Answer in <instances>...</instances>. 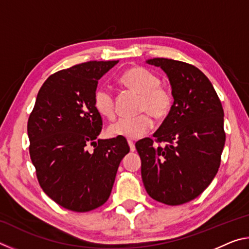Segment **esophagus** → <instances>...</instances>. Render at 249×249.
<instances>
[{"label": "esophagus", "mask_w": 249, "mask_h": 249, "mask_svg": "<svg viewBox=\"0 0 249 249\" xmlns=\"http://www.w3.org/2000/svg\"><path fill=\"white\" fill-rule=\"evenodd\" d=\"M128 145H129L130 151H135V142L132 140H128Z\"/></svg>", "instance_id": "1"}]
</instances>
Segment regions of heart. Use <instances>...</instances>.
<instances>
[{
    "instance_id": "b5f03b06",
    "label": "heart",
    "mask_w": 249,
    "mask_h": 249,
    "mask_svg": "<svg viewBox=\"0 0 249 249\" xmlns=\"http://www.w3.org/2000/svg\"><path fill=\"white\" fill-rule=\"evenodd\" d=\"M121 82L141 94L140 111L145 112L136 117H123L108 126L111 136H122L130 140L142 137L154 126L153 117L163 120L169 115L174 105V95L166 87L159 86L160 79L142 67H134L121 77ZM94 107L101 115L113 119L115 114L114 98L111 89L101 86L93 95Z\"/></svg>"
}]
</instances>
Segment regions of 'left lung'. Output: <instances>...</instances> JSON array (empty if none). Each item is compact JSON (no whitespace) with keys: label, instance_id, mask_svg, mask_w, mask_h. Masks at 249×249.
Here are the masks:
<instances>
[{"label":"left lung","instance_id":"obj_1","mask_svg":"<svg viewBox=\"0 0 249 249\" xmlns=\"http://www.w3.org/2000/svg\"><path fill=\"white\" fill-rule=\"evenodd\" d=\"M170 81L174 105L151 138L135 146L142 179L154 200L179 205L196 199L212 182L225 144L224 111L208 77L196 67L167 58L148 59ZM159 142H166L161 147Z\"/></svg>","mask_w":249,"mask_h":249}]
</instances>
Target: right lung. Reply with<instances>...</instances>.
<instances>
[{
	"label": "right lung",
	"mask_w": 249,
	"mask_h": 249,
	"mask_svg": "<svg viewBox=\"0 0 249 249\" xmlns=\"http://www.w3.org/2000/svg\"><path fill=\"white\" fill-rule=\"evenodd\" d=\"M117 62L88 61L52 74L29 115V155L40 187L74 212L107 201L121 160L129 153L124 137L98 138L103 124L93 95L99 80Z\"/></svg>",
	"instance_id": "add662e5"
}]
</instances>
